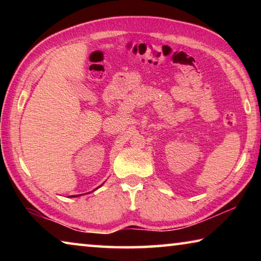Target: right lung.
<instances>
[{
  "label": "right lung",
  "instance_id": "obj_1",
  "mask_svg": "<svg viewBox=\"0 0 261 261\" xmlns=\"http://www.w3.org/2000/svg\"><path fill=\"white\" fill-rule=\"evenodd\" d=\"M78 196H81V194H76V196H73V197H78ZM72 197V196H71Z\"/></svg>",
  "mask_w": 261,
  "mask_h": 261
}]
</instances>
